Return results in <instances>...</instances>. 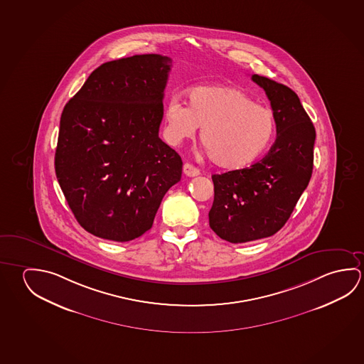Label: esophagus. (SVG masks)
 <instances>
[{"label":"esophagus","instance_id":"34e87169","mask_svg":"<svg viewBox=\"0 0 364 364\" xmlns=\"http://www.w3.org/2000/svg\"><path fill=\"white\" fill-rule=\"evenodd\" d=\"M183 171H184L185 175H186V176H189V178L198 176V175L200 173L199 168L194 166V165H191V164H185L184 166H183Z\"/></svg>","mask_w":364,"mask_h":364}]
</instances>
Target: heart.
<instances>
[{
    "label": "heart",
    "instance_id": "1",
    "mask_svg": "<svg viewBox=\"0 0 364 364\" xmlns=\"http://www.w3.org/2000/svg\"><path fill=\"white\" fill-rule=\"evenodd\" d=\"M165 134L171 144L194 137L210 160L223 168H241L254 161L274 134V117L236 87H197L189 92V107L173 97L165 109Z\"/></svg>",
    "mask_w": 364,
    "mask_h": 364
}]
</instances>
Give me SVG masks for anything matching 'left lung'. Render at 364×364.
I'll list each match as a JSON object with an SVG mask.
<instances>
[{"mask_svg": "<svg viewBox=\"0 0 364 364\" xmlns=\"http://www.w3.org/2000/svg\"><path fill=\"white\" fill-rule=\"evenodd\" d=\"M273 109L277 139L268 154L250 167L212 175L215 200L209 226L220 239L242 244L278 232L310 183L315 127L297 94L259 75Z\"/></svg>", "mask_w": 364, "mask_h": 364, "instance_id": "1", "label": "left lung"}]
</instances>
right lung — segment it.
Segmentation results:
<instances>
[{"label":"right lung","mask_w":364,"mask_h":364,"mask_svg":"<svg viewBox=\"0 0 364 364\" xmlns=\"http://www.w3.org/2000/svg\"><path fill=\"white\" fill-rule=\"evenodd\" d=\"M171 60L138 54L90 75L60 115L54 166L78 223L125 242L152 227L183 161L159 137Z\"/></svg>","instance_id":"add662e5"}]
</instances>
